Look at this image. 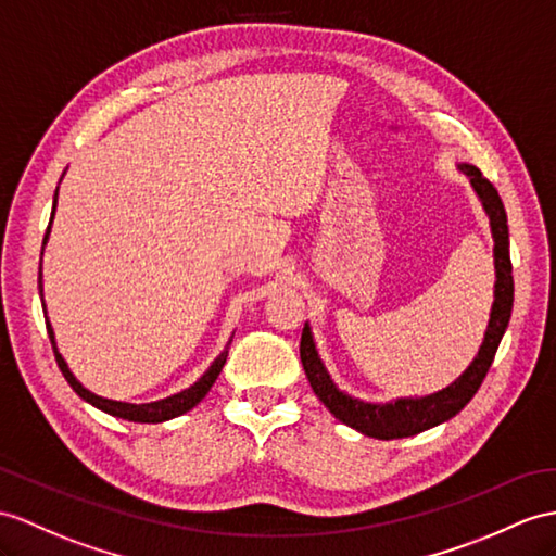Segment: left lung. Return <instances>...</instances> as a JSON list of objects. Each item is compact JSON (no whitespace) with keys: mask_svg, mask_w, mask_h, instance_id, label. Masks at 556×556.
<instances>
[{"mask_svg":"<svg viewBox=\"0 0 556 556\" xmlns=\"http://www.w3.org/2000/svg\"><path fill=\"white\" fill-rule=\"evenodd\" d=\"M459 169L469 176L473 191H477V195L481 198L483 210L491 219V231L495 240V250H493L495 302L491 308V320H489V330H485V337H483V344L469 368L459 375L451 387H445L431 396L399 399L394 403H365L358 399H351L349 394H344V391L334 387L328 370H325V365L318 358L314 337H311V328L304 325L302 330L300 356H302V365L311 382V389L316 391V396L325 403V408L340 419V422L361 431L365 437L382 439V441L405 439L455 417L479 391L485 372H489V368L493 365L500 340H503V334L507 330L511 304H514L507 212H505L503 200H500L495 191V186L485 179L477 167L459 165Z\"/></svg>","mask_w":556,"mask_h":556,"instance_id":"8db88e82","label":"left lung"}]
</instances>
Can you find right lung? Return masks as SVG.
<instances>
[{
	"mask_svg": "<svg viewBox=\"0 0 556 556\" xmlns=\"http://www.w3.org/2000/svg\"><path fill=\"white\" fill-rule=\"evenodd\" d=\"M56 195H59V188H56ZM53 210H56V198H53ZM51 219H53V212H51ZM49 228H51V222L47 226V236H45V242L42 245H47V238H49ZM45 250V248H42ZM39 296H42V268H39ZM42 306H45V296H42ZM47 332H49V340H51V346H53V356H56V363L59 368L63 372V377L67 380V384H71L75 389V394L79 399H85L87 403L97 405L99 410L113 415V417H122V419H129V422H165V419H172V417H179L184 413H188L191 408H195V405L207 396V391L212 389V384L216 382V377H219L224 363H226V356H228V346H231V342L226 344V349L222 351L219 356H216V361L210 365V370L200 377V380L188 387L184 391H179V394L174 396H167L162 401H153V403H141V405H134V403H122V401H111V399H101L97 394H91L89 389H85L83 384H79L75 380V375L71 372V368H67V363L63 361V356L59 354L56 349V340H53V330L51 325L47 320Z\"/></svg>",
	"mask_w": 556,
	"mask_h": 556,
	"instance_id": "add662e5",
	"label": "right lung"
}]
</instances>
